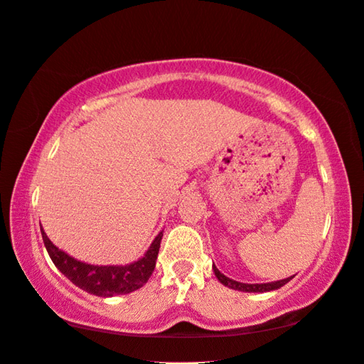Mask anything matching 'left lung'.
Returning <instances> with one entry per match:
<instances>
[{"label": "left lung", "mask_w": 364, "mask_h": 364, "mask_svg": "<svg viewBox=\"0 0 364 364\" xmlns=\"http://www.w3.org/2000/svg\"><path fill=\"white\" fill-rule=\"evenodd\" d=\"M213 271H214V274H216V277L219 279V282L228 285V287H230V289L240 290V291H269V290H276V289H281L282 285L287 284L291 279V277H287V279H282V281L267 282V284H242V282L232 281V279L225 277L223 272H219L216 266H213Z\"/></svg>", "instance_id": "obj_1"}]
</instances>
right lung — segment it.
I'll use <instances>...</instances> for the list:
<instances>
[{
  "label": "right lung",
  "mask_w": 364,
  "mask_h": 364,
  "mask_svg": "<svg viewBox=\"0 0 364 364\" xmlns=\"http://www.w3.org/2000/svg\"><path fill=\"white\" fill-rule=\"evenodd\" d=\"M41 237H43L45 247L53 263L70 282L92 295L114 296L130 294V291L140 289L143 284H146L154 271V266H156L163 232L154 238L151 247L148 248L141 259L127 266H93L80 263V261L74 259L73 256L65 255L53 245L43 229H41Z\"/></svg>",
  "instance_id": "1"
}]
</instances>
